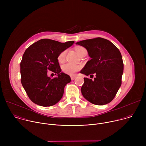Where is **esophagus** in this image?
<instances>
[{
	"label": "esophagus",
	"mask_w": 146,
	"mask_h": 146,
	"mask_svg": "<svg viewBox=\"0 0 146 146\" xmlns=\"http://www.w3.org/2000/svg\"><path fill=\"white\" fill-rule=\"evenodd\" d=\"M70 78H71V80H74L76 78V76H72L70 77Z\"/></svg>",
	"instance_id": "esophagus-1"
}]
</instances>
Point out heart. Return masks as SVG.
Instances as JSON below:
<instances>
[{
  "instance_id": "b5f03b06",
  "label": "heart",
  "mask_w": 146,
  "mask_h": 146,
  "mask_svg": "<svg viewBox=\"0 0 146 146\" xmlns=\"http://www.w3.org/2000/svg\"><path fill=\"white\" fill-rule=\"evenodd\" d=\"M84 49V48L82 47H80V46H77L75 48L76 52H77V54L78 55H80L81 51ZM66 54V50L62 51V52H60L57 58H58V60L59 62H60V63H62V62H63L65 60ZM80 69H81V66L80 65H75V64H70V63L65 64L62 65V71H63L65 73L69 74V75L74 74L75 73L77 72V71H78Z\"/></svg>"
}]
</instances>
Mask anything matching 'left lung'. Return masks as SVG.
I'll return each mask as SVG.
<instances>
[{"instance_id": "left-lung-1", "label": "left lung", "mask_w": 146, "mask_h": 146, "mask_svg": "<svg viewBox=\"0 0 146 146\" xmlns=\"http://www.w3.org/2000/svg\"><path fill=\"white\" fill-rule=\"evenodd\" d=\"M76 44L86 48L91 58L80 73L96 76L93 80L84 78L81 88L82 96L94 105H106L112 101L121 85L123 64L119 50L111 41L101 37Z\"/></svg>"}]
</instances>
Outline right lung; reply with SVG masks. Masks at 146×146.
I'll list each match as a JSON object with an SVG mask.
<instances>
[{
	"label": "right lung",
	"mask_w": 146,
	"mask_h": 146,
	"mask_svg": "<svg viewBox=\"0 0 146 146\" xmlns=\"http://www.w3.org/2000/svg\"><path fill=\"white\" fill-rule=\"evenodd\" d=\"M74 43H60L44 38L30 46L25 51L20 64L21 84L29 99L41 106L55 105L63 96L64 88L71 81L70 76L61 72L58 56ZM57 74L52 79L47 73Z\"/></svg>",
	"instance_id": "add662e5"
}]
</instances>
